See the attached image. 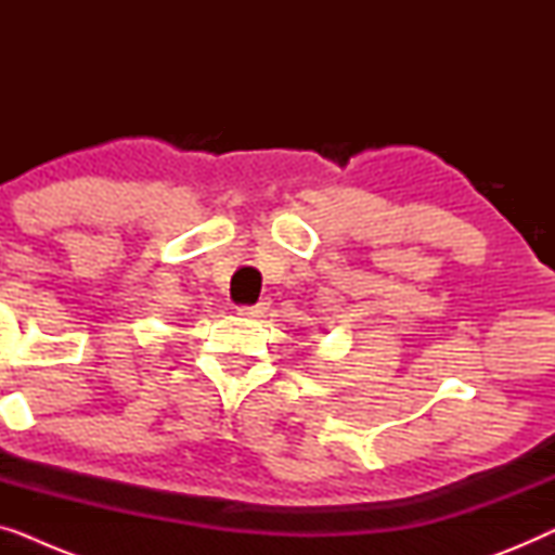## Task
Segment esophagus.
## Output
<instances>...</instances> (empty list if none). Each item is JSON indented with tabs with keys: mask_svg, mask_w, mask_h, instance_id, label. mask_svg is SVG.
<instances>
[{
	"mask_svg": "<svg viewBox=\"0 0 555 555\" xmlns=\"http://www.w3.org/2000/svg\"><path fill=\"white\" fill-rule=\"evenodd\" d=\"M268 306H270V302L260 300V302H257V306L237 308V315H242V318H262V315H264V310H268Z\"/></svg>",
	"mask_w": 555,
	"mask_h": 555,
	"instance_id": "34e87169",
	"label": "esophagus"
}]
</instances>
